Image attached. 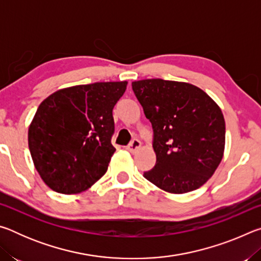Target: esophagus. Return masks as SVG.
Here are the masks:
<instances>
[{"instance_id":"obj_1","label":"esophagus","mask_w":261,"mask_h":261,"mask_svg":"<svg viewBox=\"0 0 261 261\" xmlns=\"http://www.w3.org/2000/svg\"><path fill=\"white\" fill-rule=\"evenodd\" d=\"M140 146H141V143H140V140H138V139H134L130 143V145L129 146L126 147V149L129 152H131V153H134V152H136L137 149H139L140 148Z\"/></svg>"}]
</instances>
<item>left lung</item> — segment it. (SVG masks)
<instances>
[{
	"instance_id": "obj_1",
	"label": "left lung",
	"mask_w": 261,
	"mask_h": 261,
	"mask_svg": "<svg viewBox=\"0 0 261 261\" xmlns=\"http://www.w3.org/2000/svg\"><path fill=\"white\" fill-rule=\"evenodd\" d=\"M132 90L154 131L156 163L144 177L174 194L204 185L219 167L226 145L219 105L184 82L143 79L132 83Z\"/></svg>"
}]
</instances>
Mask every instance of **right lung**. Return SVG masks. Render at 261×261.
Here are the masks:
<instances>
[{
    "label": "right lung",
    "instance_id": "add662e5",
    "mask_svg": "<svg viewBox=\"0 0 261 261\" xmlns=\"http://www.w3.org/2000/svg\"><path fill=\"white\" fill-rule=\"evenodd\" d=\"M127 82L65 87L42 101L29 126V148L43 182L63 194L86 191L114 152L113 108Z\"/></svg>",
    "mask_w": 261,
    "mask_h": 261
}]
</instances>
